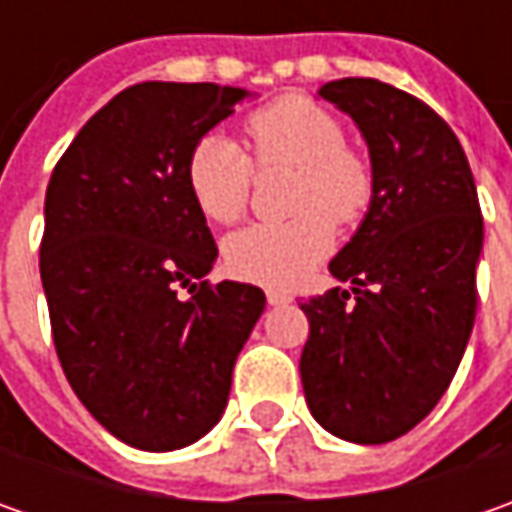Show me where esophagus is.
<instances>
[{
  "label": "esophagus",
  "mask_w": 512,
  "mask_h": 512,
  "mask_svg": "<svg viewBox=\"0 0 512 512\" xmlns=\"http://www.w3.org/2000/svg\"><path fill=\"white\" fill-rule=\"evenodd\" d=\"M293 296L290 293H282V290H267V305L279 307V305H290Z\"/></svg>",
  "instance_id": "34e87169"
}]
</instances>
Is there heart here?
Instances as JSON below:
<instances>
[{
	"mask_svg": "<svg viewBox=\"0 0 512 512\" xmlns=\"http://www.w3.org/2000/svg\"><path fill=\"white\" fill-rule=\"evenodd\" d=\"M247 136L259 168L299 170L293 222H262L227 236V267L250 282L293 287L305 282L333 247V222L362 219L373 196V176L359 153L347 148L336 113L305 96H282L247 119ZM193 205L216 225L245 216L253 187L247 150L225 133L196 139L185 162Z\"/></svg>",
	"mask_w": 512,
	"mask_h": 512,
	"instance_id": "heart-1",
	"label": "heart"
}]
</instances>
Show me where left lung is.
Instances as JSON below:
<instances>
[{"label": "left lung", "mask_w": 512, "mask_h": 512, "mask_svg": "<svg viewBox=\"0 0 512 512\" xmlns=\"http://www.w3.org/2000/svg\"><path fill=\"white\" fill-rule=\"evenodd\" d=\"M319 96L362 130L373 196L330 262L350 290L302 302V387L313 419L344 442L404 436L450 387L476 322L484 222L456 133L379 79H336Z\"/></svg>", "instance_id": "obj_1"}]
</instances>
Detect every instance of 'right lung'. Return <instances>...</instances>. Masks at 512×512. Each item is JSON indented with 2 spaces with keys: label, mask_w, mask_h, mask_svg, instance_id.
<instances>
[{
  "label": "right lung",
  "mask_w": 512,
  "mask_h": 512,
  "mask_svg": "<svg viewBox=\"0 0 512 512\" xmlns=\"http://www.w3.org/2000/svg\"><path fill=\"white\" fill-rule=\"evenodd\" d=\"M247 96L133 85L90 116L50 176L39 273L56 356L90 416L139 450H179L222 419L265 310L259 287L205 282L219 250L185 182L196 139Z\"/></svg>",
  "instance_id": "1"
}]
</instances>
